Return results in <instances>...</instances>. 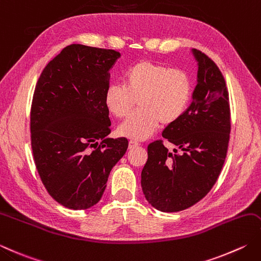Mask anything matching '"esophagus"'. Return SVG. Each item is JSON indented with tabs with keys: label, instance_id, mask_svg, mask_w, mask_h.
Here are the masks:
<instances>
[{
	"label": "esophagus",
	"instance_id": "34e87169",
	"mask_svg": "<svg viewBox=\"0 0 261 261\" xmlns=\"http://www.w3.org/2000/svg\"><path fill=\"white\" fill-rule=\"evenodd\" d=\"M140 144L138 141H135V140H130L129 141V148L131 149V148H134V147H137V146H139Z\"/></svg>",
	"mask_w": 261,
	"mask_h": 261
}]
</instances>
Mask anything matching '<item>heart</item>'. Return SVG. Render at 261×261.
Wrapping results in <instances>:
<instances>
[{
    "label": "heart",
    "instance_id": "obj_1",
    "mask_svg": "<svg viewBox=\"0 0 261 261\" xmlns=\"http://www.w3.org/2000/svg\"><path fill=\"white\" fill-rule=\"evenodd\" d=\"M124 84H112L105 91V105L112 115L124 119L139 104V110L124 121L119 134L134 140L154 135L161 123H175L185 114L192 97V83L185 71L140 61L129 69Z\"/></svg>",
    "mask_w": 261,
    "mask_h": 261
}]
</instances>
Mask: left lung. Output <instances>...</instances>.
Here are the masks:
<instances>
[{
  "mask_svg": "<svg viewBox=\"0 0 261 261\" xmlns=\"http://www.w3.org/2000/svg\"><path fill=\"white\" fill-rule=\"evenodd\" d=\"M198 62V84L192 101L163 138L176 146L168 151L163 140L148 145L141 172L147 201L161 212L174 213L200 201L212 190L225 162L231 111L225 79L212 59L192 49Z\"/></svg>",
  "mask_w": 261,
  "mask_h": 261,
  "instance_id": "8db88e82",
  "label": "left lung"
}]
</instances>
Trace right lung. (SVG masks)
Masks as SVG:
<instances>
[{
    "mask_svg": "<svg viewBox=\"0 0 261 261\" xmlns=\"http://www.w3.org/2000/svg\"><path fill=\"white\" fill-rule=\"evenodd\" d=\"M120 56L114 49L69 45L36 85L30 111L34 161L46 190L66 208L96 205L127 149L126 138L107 137L105 91Z\"/></svg>",
    "mask_w": 261,
    "mask_h": 261,
    "instance_id": "right-lung-1",
    "label": "right lung"
}]
</instances>
